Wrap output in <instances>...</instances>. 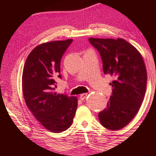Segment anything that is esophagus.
Here are the masks:
<instances>
[{"label":"esophagus","instance_id":"obj_1","mask_svg":"<svg viewBox=\"0 0 156 156\" xmlns=\"http://www.w3.org/2000/svg\"><path fill=\"white\" fill-rule=\"evenodd\" d=\"M87 95H88V94H87V93H83V94H81L80 95V99L81 100V101H83V100L87 98Z\"/></svg>","mask_w":156,"mask_h":156}]
</instances>
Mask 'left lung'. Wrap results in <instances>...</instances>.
<instances>
[{
	"mask_svg": "<svg viewBox=\"0 0 156 156\" xmlns=\"http://www.w3.org/2000/svg\"><path fill=\"white\" fill-rule=\"evenodd\" d=\"M98 50L105 75L113 76L112 94L106 108L98 114L101 125L112 130L122 129L136 115L144 100L147 70L136 48L123 39H89Z\"/></svg>",
	"mask_w": 156,
	"mask_h": 156,
	"instance_id": "8db88e82",
	"label": "left lung"
}]
</instances>
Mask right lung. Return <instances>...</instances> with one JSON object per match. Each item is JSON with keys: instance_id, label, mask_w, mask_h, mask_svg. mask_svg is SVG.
Wrapping results in <instances>:
<instances>
[{"instance_id": "add662e5", "label": "right lung", "mask_w": 156, "mask_h": 156, "mask_svg": "<svg viewBox=\"0 0 156 156\" xmlns=\"http://www.w3.org/2000/svg\"><path fill=\"white\" fill-rule=\"evenodd\" d=\"M73 39L53 41L37 46L27 57L22 84L25 101L46 129L60 133L70 127L78 106L76 97L57 94L54 78H62V57Z\"/></svg>"}]
</instances>
